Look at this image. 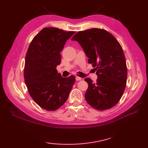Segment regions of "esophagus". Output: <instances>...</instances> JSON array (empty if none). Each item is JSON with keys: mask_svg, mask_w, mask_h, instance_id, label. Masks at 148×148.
<instances>
[{"mask_svg": "<svg viewBox=\"0 0 148 148\" xmlns=\"http://www.w3.org/2000/svg\"><path fill=\"white\" fill-rule=\"evenodd\" d=\"M76 81H80V80H81V77L76 76Z\"/></svg>", "mask_w": 148, "mask_h": 148, "instance_id": "1", "label": "esophagus"}]
</instances>
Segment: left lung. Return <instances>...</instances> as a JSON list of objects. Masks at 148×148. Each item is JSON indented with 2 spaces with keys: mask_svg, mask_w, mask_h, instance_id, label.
Returning a JSON list of instances; mask_svg holds the SVG:
<instances>
[{
  "mask_svg": "<svg viewBox=\"0 0 148 148\" xmlns=\"http://www.w3.org/2000/svg\"><path fill=\"white\" fill-rule=\"evenodd\" d=\"M71 40L79 43L97 71L95 83L88 77L84 79L88 84L86 102L99 111L112 108L121 98L127 84L126 60L120 44L111 33L96 28L78 32Z\"/></svg>",
  "mask_w": 148,
  "mask_h": 148,
  "instance_id": "8db88e82",
  "label": "left lung"
}]
</instances>
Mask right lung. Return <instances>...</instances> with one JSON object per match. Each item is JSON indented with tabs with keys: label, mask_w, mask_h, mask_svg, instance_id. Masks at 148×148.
I'll return each instance as SVG.
<instances>
[{
	"label": "right lung",
	"mask_w": 148,
	"mask_h": 148,
	"mask_svg": "<svg viewBox=\"0 0 148 148\" xmlns=\"http://www.w3.org/2000/svg\"><path fill=\"white\" fill-rule=\"evenodd\" d=\"M74 31L44 28L34 37L25 62L24 79L28 92L37 105L47 111H55L67 100L75 77H63L56 66L61 62L60 52Z\"/></svg>",
	"instance_id": "add662e5"
}]
</instances>
